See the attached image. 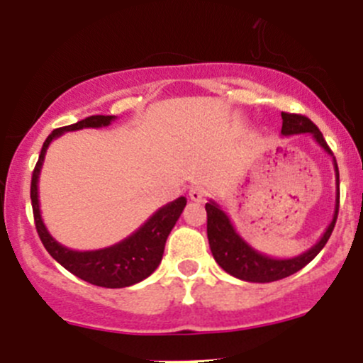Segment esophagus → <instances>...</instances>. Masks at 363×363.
<instances>
[{
    "label": "esophagus",
    "instance_id": "34e87169",
    "mask_svg": "<svg viewBox=\"0 0 363 363\" xmlns=\"http://www.w3.org/2000/svg\"><path fill=\"white\" fill-rule=\"evenodd\" d=\"M189 198L191 201H203V198H205V189H203L201 186H191Z\"/></svg>",
    "mask_w": 363,
    "mask_h": 363
}]
</instances>
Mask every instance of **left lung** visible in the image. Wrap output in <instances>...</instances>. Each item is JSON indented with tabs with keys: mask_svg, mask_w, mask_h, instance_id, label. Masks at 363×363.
<instances>
[{
	"mask_svg": "<svg viewBox=\"0 0 363 363\" xmlns=\"http://www.w3.org/2000/svg\"><path fill=\"white\" fill-rule=\"evenodd\" d=\"M282 117V136H296V134H310L317 141L325 153L333 157L334 162V172H336V205H334L333 220L322 234L320 240L310 250H306L298 257L291 258H274L269 255L260 253L255 250L252 245H248L240 236L236 229H234L233 222H230L229 215L220 208L218 203L210 200L205 205L206 208V234H208V242L212 255L218 265L225 270L230 276L241 279V281L248 282H272L284 279L291 274L301 270L306 264L313 260L320 250L324 248L325 242L333 234L334 225H336L337 210H340V170H337L336 158H334L333 151L325 143L324 136L318 130V127L310 118L303 115L296 113H281Z\"/></svg>",
	"mask_w": 363,
	"mask_h": 363,
	"instance_id": "1",
	"label": "left lung"
}]
</instances>
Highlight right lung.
I'll use <instances>...</instances> for the list:
<instances>
[{
    "instance_id": "add662e5",
    "label": "right lung",
    "mask_w": 363,
    "mask_h": 363,
    "mask_svg": "<svg viewBox=\"0 0 363 363\" xmlns=\"http://www.w3.org/2000/svg\"><path fill=\"white\" fill-rule=\"evenodd\" d=\"M115 118H117L115 115H91L77 123L55 129L43 145L41 155H39V160L33 172V182H30V201H33L35 229H38L39 238H41L48 253L74 276L94 286H101V288H127V286L138 284L143 279L150 277L160 265L167 238L188 203L184 196L167 203L125 240L117 245H111L108 248L93 250V252H77V250L67 248L48 233L41 217L38 193L39 174H41L48 146L51 145L53 139L70 133V130L87 129V127H93V129L106 127Z\"/></svg>"
}]
</instances>
